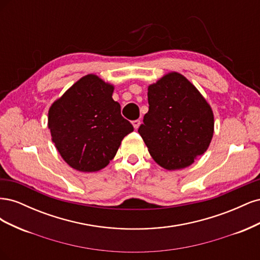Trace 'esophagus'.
Wrapping results in <instances>:
<instances>
[{
    "label": "esophagus",
    "instance_id": "obj_1",
    "mask_svg": "<svg viewBox=\"0 0 260 260\" xmlns=\"http://www.w3.org/2000/svg\"><path fill=\"white\" fill-rule=\"evenodd\" d=\"M140 124H141V121H140V119H137V120H133L132 121V125H133V128H135L136 130L140 127Z\"/></svg>",
    "mask_w": 260,
    "mask_h": 260
}]
</instances>
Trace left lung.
Segmentation results:
<instances>
[{"label": "left lung", "instance_id": "left-lung-1", "mask_svg": "<svg viewBox=\"0 0 260 260\" xmlns=\"http://www.w3.org/2000/svg\"><path fill=\"white\" fill-rule=\"evenodd\" d=\"M148 112L138 132L153 159L167 170L188 167L207 151L214 113L184 76L172 72L149 84Z\"/></svg>", "mask_w": 260, "mask_h": 260}]
</instances>
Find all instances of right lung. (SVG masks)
Returning <instances> with one entry per match:
<instances>
[{
    "label": "right lung",
    "instance_id": "right-lung-1",
    "mask_svg": "<svg viewBox=\"0 0 260 260\" xmlns=\"http://www.w3.org/2000/svg\"><path fill=\"white\" fill-rule=\"evenodd\" d=\"M114 85L86 75L51 105L48 125L52 141L70 167L82 172L103 169L133 131L112 98Z\"/></svg>",
    "mask_w": 260,
    "mask_h": 260
}]
</instances>
